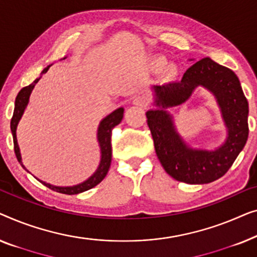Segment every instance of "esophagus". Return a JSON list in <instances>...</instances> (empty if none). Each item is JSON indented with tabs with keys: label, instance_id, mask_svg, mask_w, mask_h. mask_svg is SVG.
Instances as JSON below:
<instances>
[{
	"label": "esophagus",
	"instance_id": "esophagus-1",
	"mask_svg": "<svg viewBox=\"0 0 257 257\" xmlns=\"http://www.w3.org/2000/svg\"><path fill=\"white\" fill-rule=\"evenodd\" d=\"M149 102H150L149 97L146 95H139L133 100V104H135V106H140V107H146L149 104Z\"/></svg>",
	"mask_w": 257,
	"mask_h": 257
}]
</instances>
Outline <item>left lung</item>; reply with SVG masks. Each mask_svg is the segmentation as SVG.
Listing matches in <instances>:
<instances>
[{
  "label": "left lung",
  "mask_w": 257,
  "mask_h": 257,
  "mask_svg": "<svg viewBox=\"0 0 257 257\" xmlns=\"http://www.w3.org/2000/svg\"><path fill=\"white\" fill-rule=\"evenodd\" d=\"M192 60V59H191ZM198 87L217 101L227 135L215 150L192 147L175 128L168 109L185 103ZM156 108L147 111L155 150L168 175L187 184H208L228 171L248 139V101L232 70L211 58L196 61L178 81L154 85Z\"/></svg>",
  "instance_id": "obj_1"
}]
</instances>
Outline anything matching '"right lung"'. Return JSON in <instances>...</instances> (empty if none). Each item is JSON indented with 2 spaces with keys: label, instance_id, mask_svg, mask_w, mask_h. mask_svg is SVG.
<instances>
[{
  "label": "right lung",
  "instance_id": "obj_1",
  "mask_svg": "<svg viewBox=\"0 0 257 257\" xmlns=\"http://www.w3.org/2000/svg\"><path fill=\"white\" fill-rule=\"evenodd\" d=\"M50 67H51V65H49L48 67H45L44 70L42 71V74L46 73ZM39 79H41V77L36 79L31 85L22 88L20 93L17 94L16 100H15V109H14V115H13L12 122H10V129H12L13 139H14V148H15L17 161L20 162V164L23 166V169L25 170H27V168H25L23 165V162H22L21 150L19 147V142H17L16 130H17V125H19V122L21 121L22 116H23L25 108H27L29 103V99H30L32 89L35 88V86L39 81ZM123 111H124L123 107L117 108V109L111 111L109 115H107L106 117L100 121L99 127H97V133H96V139H97V143H99L100 154H101L100 163H99V166H97V169L95 170V172H94L89 178L73 186H56V185H52V184L43 182V180L37 178L39 182H41L43 185L49 187V189L56 191V192L64 193V194H78V193L85 192V191L91 190L92 187L96 186L97 184L101 183V180L106 177L108 170H109L110 162H111V143H110L111 130H113L115 125H117L122 121V118H123Z\"/></svg>",
  "mask_w": 257,
  "mask_h": 257
}]
</instances>
